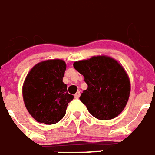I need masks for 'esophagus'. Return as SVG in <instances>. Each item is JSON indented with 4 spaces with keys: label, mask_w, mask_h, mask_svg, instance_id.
I'll list each match as a JSON object with an SVG mask.
<instances>
[{
    "label": "esophagus",
    "mask_w": 155,
    "mask_h": 155,
    "mask_svg": "<svg viewBox=\"0 0 155 155\" xmlns=\"http://www.w3.org/2000/svg\"><path fill=\"white\" fill-rule=\"evenodd\" d=\"M80 95H81L80 92H77V93H75V95H74V97H75V98H79Z\"/></svg>",
    "instance_id": "esophagus-1"
}]
</instances>
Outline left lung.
<instances>
[{
    "label": "left lung",
    "mask_w": 155,
    "mask_h": 155,
    "mask_svg": "<svg viewBox=\"0 0 155 155\" xmlns=\"http://www.w3.org/2000/svg\"><path fill=\"white\" fill-rule=\"evenodd\" d=\"M73 67L87 84L80 100L90 114L100 120H109L120 114L128 103L131 89L124 68L107 56L75 62Z\"/></svg>",
    "instance_id": "left-lung-1"
}]
</instances>
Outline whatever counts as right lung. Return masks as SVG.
Wrapping results in <instances>:
<instances>
[{"label":"right lung","instance_id":"right-lung-1","mask_svg":"<svg viewBox=\"0 0 155 155\" xmlns=\"http://www.w3.org/2000/svg\"><path fill=\"white\" fill-rule=\"evenodd\" d=\"M66 68L63 60L53 59L37 63L28 72L23 83V100L37 122L54 124L65 116L68 104L74 97L62 82Z\"/></svg>","mask_w":155,"mask_h":155}]
</instances>
